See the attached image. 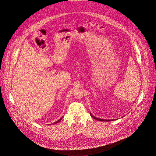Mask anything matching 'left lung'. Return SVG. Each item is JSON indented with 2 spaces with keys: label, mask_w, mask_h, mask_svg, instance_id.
Instances as JSON below:
<instances>
[{
  "label": "left lung",
  "mask_w": 156,
  "mask_h": 156,
  "mask_svg": "<svg viewBox=\"0 0 156 156\" xmlns=\"http://www.w3.org/2000/svg\"><path fill=\"white\" fill-rule=\"evenodd\" d=\"M90 115H91V116L94 118V119H96L97 121H105V122H107V121H113V119L112 120V119H100V118H96V117H94V116L91 113H90Z\"/></svg>",
  "instance_id": "8db88e82"
}]
</instances>
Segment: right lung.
Instances as JSON below:
<instances>
[{"mask_svg": "<svg viewBox=\"0 0 156 156\" xmlns=\"http://www.w3.org/2000/svg\"><path fill=\"white\" fill-rule=\"evenodd\" d=\"M62 118H61V119H59V120H58V121H56V122H54V123H53V124H57V123H58V122H60V121H61V120H62Z\"/></svg>", "mask_w": 156, "mask_h": 156, "instance_id": "right-lung-1", "label": "right lung"}]
</instances>
